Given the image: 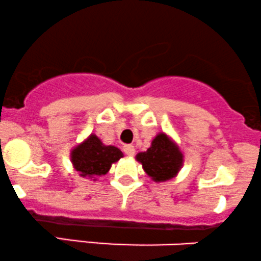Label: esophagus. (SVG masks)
I'll return each mask as SVG.
<instances>
[{"mask_svg": "<svg viewBox=\"0 0 261 261\" xmlns=\"http://www.w3.org/2000/svg\"><path fill=\"white\" fill-rule=\"evenodd\" d=\"M122 149H124L125 154H126V155H134L135 154V147L133 145H125L124 147H122Z\"/></svg>", "mask_w": 261, "mask_h": 261, "instance_id": "34e87169", "label": "esophagus"}]
</instances>
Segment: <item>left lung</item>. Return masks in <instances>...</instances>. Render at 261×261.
Masks as SVG:
<instances>
[{
	"instance_id": "left-lung-1",
	"label": "left lung",
	"mask_w": 261,
	"mask_h": 261,
	"mask_svg": "<svg viewBox=\"0 0 261 261\" xmlns=\"http://www.w3.org/2000/svg\"><path fill=\"white\" fill-rule=\"evenodd\" d=\"M182 158L184 155L178 146L163 133L154 137L147 151L136 155L143 170L154 181L169 180L178 174L184 161Z\"/></svg>"
}]
</instances>
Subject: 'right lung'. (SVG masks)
Here are the masks:
<instances>
[{"label": "right lung", "instance_id": "1", "mask_svg": "<svg viewBox=\"0 0 261 261\" xmlns=\"http://www.w3.org/2000/svg\"><path fill=\"white\" fill-rule=\"evenodd\" d=\"M121 157L120 149L114 146H106L95 135H91L71 152V162L74 169L82 176L93 178V180L107 174L114 162H118Z\"/></svg>", "mask_w": 261, "mask_h": 261}]
</instances>
